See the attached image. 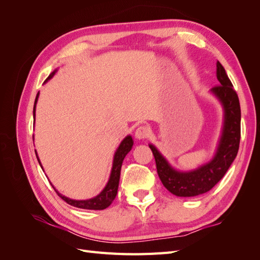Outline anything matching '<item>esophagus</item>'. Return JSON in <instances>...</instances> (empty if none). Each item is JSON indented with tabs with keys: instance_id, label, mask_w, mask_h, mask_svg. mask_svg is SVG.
I'll return each instance as SVG.
<instances>
[{
	"instance_id": "34e87169",
	"label": "esophagus",
	"mask_w": 260,
	"mask_h": 260,
	"mask_svg": "<svg viewBox=\"0 0 260 260\" xmlns=\"http://www.w3.org/2000/svg\"><path fill=\"white\" fill-rule=\"evenodd\" d=\"M149 135V128L147 125H140L136 130V138L139 140H144Z\"/></svg>"
}]
</instances>
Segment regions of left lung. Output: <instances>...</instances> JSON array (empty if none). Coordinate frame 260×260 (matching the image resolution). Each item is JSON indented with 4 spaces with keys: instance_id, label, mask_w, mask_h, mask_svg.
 <instances>
[{
    "instance_id": "left-lung-1",
    "label": "left lung",
    "mask_w": 260,
    "mask_h": 260,
    "mask_svg": "<svg viewBox=\"0 0 260 260\" xmlns=\"http://www.w3.org/2000/svg\"><path fill=\"white\" fill-rule=\"evenodd\" d=\"M217 79L220 84L215 85L210 91L221 102L224 122L214 158L198 169L181 172L172 168L157 148L149 144L156 161L157 174L164 186L181 198H191L211 190L223 178L238 155L241 139L240 101L223 66L219 61H217Z\"/></svg>"
}]
</instances>
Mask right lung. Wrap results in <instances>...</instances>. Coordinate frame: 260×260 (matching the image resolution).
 <instances>
[{
	"label": "right lung",
	"mask_w": 260,
	"mask_h": 260,
	"mask_svg": "<svg viewBox=\"0 0 260 260\" xmlns=\"http://www.w3.org/2000/svg\"><path fill=\"white\" fill-rule=\"evenodd\" d=\"M56 73V70H54V72L48 77L49 80L51 78L55 75ZM38 96H39V93L37 94V98L35 101V106H34V117L36 114V104H37V101H38ZM133 145V140L130 136L125 137L122 142L120 143L119 147L117 148V151L115 153L114 156V161H113V168H112V172H111V177H109L108 182L106 184V186L104 187V190L102 191L98 196L90 200H85V201H76V200H72V199H68L66 196L61 195L60 193H58L56 191V188H55L53 185L54 191L57 193V195L59 198H61L64 200L67 204L78 208H82V209H93V210H102V209H105L107 208L109 205H111L112 202L115 200L116 195H117V191H118V185H119V179H120V170H121V165L122 161L124 159L125 155H127L132 148ZM37 155V153H36ZM37 158H38V155H37ZM39 160V158H38ZM39 164H40L41 166V162L39 160ZM42 168V166H41Z\"/></svg>",
	"instance_id": "obj_1"
}]
</instances>
